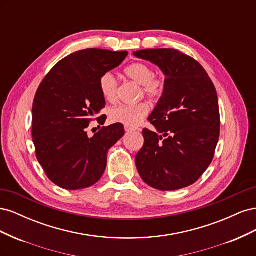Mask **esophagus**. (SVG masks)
<instances>
[{"label": "esophagus", "mask_w": 256, "mask_h": 256, "mask_svg": "<svg viewBox=\"0 0 256 256\" xmlns=\"http://www.w3.org/2000/svg\"><path fill=\"white\" fill-rule=\"evenodd\" d=\"M125 130H126V132H131V131H136V130H138V128H136V127L125 126Z\"/></svg>", "instance_id": "34e87169"}]
</instances>
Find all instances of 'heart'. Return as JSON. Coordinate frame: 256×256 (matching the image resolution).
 Segmentation results:
<instances>
[{
  "mask_svg": "<svg viewBox=\"0 0 256 256\" xmlns=\"http://www.w3.org/2000/svg\"><path fill=\"white\" fill-rule=\"evenodd\" d=\"M126 76L141 85L142 92L152 99H158L164 92V80L154 76L152 68L145 63H134L125 68ZM118 82L111 72L104 74L99 79V90L102 97L113 102L118 97ZM150 113V106L146 102L120 104L110 110L109 116L112 122L122 124L125 126L134 127L140 124Z\"/></svg>",
  "mask_w": 256,
  "mask_h": 256,
  "instance_id": "b5f03b06",
  "label": "heart"
}]
</instances>
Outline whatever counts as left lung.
I'll list each match as a JSON object with an SVG mask.
<instances>
[{"mask_svg":"<svg viewBox=\"0 0 256 256\" xmlns=\"http://www.w3.org/2000/svg\"><path fill=\"white\" fill-rule=\"evenodd\" d=\"M134 56L157 65L164 92L150 115L156 130L143 129L136 164L150 187L178 190L194 184L212 164L220 136L214 85L198 60L175 49H146Z\"/></svg>","mask_w":256,"mask_h":256,"instance_id":"obj_1","label":"left lung"}]
</instances>
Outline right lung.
<instances>
[{"mask_svg": "<svg viewBox=\"0 0 256 256\" xmlns=\"http://www.w3.org/2000/svg\"><path fill=\"white\" fill-rule=\"evenodd\" d=\"M127 56V51H76L60 60L38 88L32 110L36 157L58 187L79 190L96 184L104 173L108 150L125 134L122 124L102 127L92 138L86 128L106 104L100 76Z\"/></svg>", "mask_w": 256, "mask_h": 256, "instance_id": "right-lung-1", "label": "right lung"}]
</instances>
